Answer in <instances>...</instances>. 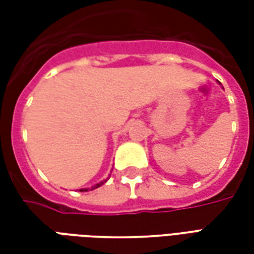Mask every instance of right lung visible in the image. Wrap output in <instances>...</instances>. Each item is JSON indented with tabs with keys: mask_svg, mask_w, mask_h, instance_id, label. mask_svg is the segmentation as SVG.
Listing matches in <instances>:
<instances>
[{
	"mask_svg": "<svg viewBox=\"0 0 254 254\" xmlns=\"http://www.w3.org/2000/svg\"><path fill=\"white\" fill-rule=\"evenodd\" d=\"M107 180H109V178H107ZM107 180H105V181H100L99 184H96V185H94L92 188H85V189H80V191H88L89 189H91V190H94V189H96V188L102 187V185H103L105 182H107Z\"/></svg>",
	"mask_w": 254,
	"mask_h": 254,
	"instance_id": "obj_1",
	"label": "right lung"
}]
</instances>
